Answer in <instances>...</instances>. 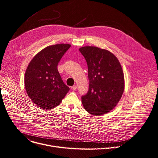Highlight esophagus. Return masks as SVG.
<instances>
[{"label": "esophagus", "mask_w": 158, "mask_h": 158, "mask_svg": "<svg viewBox=\"0 0 158 158\" xmlns=\"http://www.w3.org/2000/svg\"><path fill=\"white\" fill-rule=\"evenodd\" d=\"M77 89V85H74L73 87H72V89H73V90H76Z\"/></svg>", "instance_id": "esophagus-1"}]
</instances>
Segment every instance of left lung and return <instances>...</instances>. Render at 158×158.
I'll return each mask as SVG.
<instances>
[{
	"mask_svg": "<svg viewBox=\"0 0 158 158\" xmlns=\"http://www.w3.org/2000/svg\"><path fill=\"white\" fill-rule=\"evenodd\" d=\"M86 60L89 88L82 96V103L93 115H103L117 106L125 88L123 72L117 56L96 47L79 48Z\"/></svg>",
	"mask_w": 158,
	"mask_h": 158,
	"instance_id": "left-lung-1",
	"label": "left lung"
}]
</instances>
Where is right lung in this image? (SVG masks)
<instances>
[{"label": "right lung", "mask_w": 158, "mask_h": 158, "mask_svg": "<svg viewBox=\"0 0 158 158\" xmlns=\"http://www.w3.org/2000/svg\"><path fill=\"white\" fill-rule=\"evenodd\" d=\"M70 46L60 44L47 47L28 64L24 86L27 96L36 106L45 110L54 108L69 91L60 77L57 65Z\"/></svg>", "instance_id": "1"}]
</instances>
